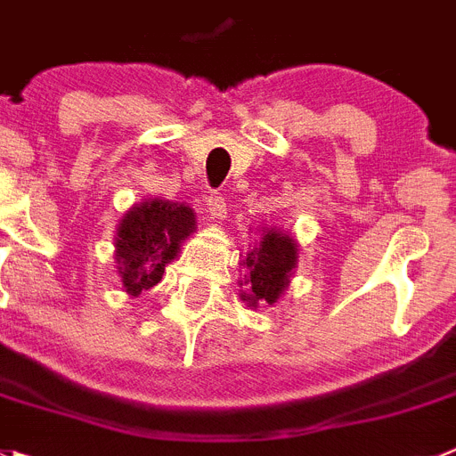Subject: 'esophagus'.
<instances>
[{
	"mask_svg": "<svg viewBox=\"0 0 456 456\" xmlns=\"http://www.w3.org/2000/svg\"><path fill=\"white\" fill-rule=\"evenodd\" d=\"M203 210H206V215L210 216V219H224L225 216V199L221 197L219 192L210 194V197L206 199V203H203Z\"/></svg>",
	"mask_w": 456,
	"mask_h": 456,
	"instance_id": "34e87169",
	"label": "esophagus"
}]
</instances>
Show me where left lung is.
Returning a JSON list of instances; mask_svg holds the SVG:
<instances>
[{
    "label": "left lung",
    "instance_id": "8db88e82",
    "mask_svg": "<svg viewBox=\"0 0 456 456\" xmlns=\"http://www.w3.org/2000/svg\"><path fill=\"white\" fill-rule=\"evenodd\" d=\"M244 264L250 271V277L246 280L248 290L241 293V300L250 302V306L257 302L273 305L289 286V277L297 264V246L289 235H281L271 228L262 237L257 248L248 253Z\"/></svg>",
    "mask_w": 456,
    "mask_h": 456
}]
</instances>
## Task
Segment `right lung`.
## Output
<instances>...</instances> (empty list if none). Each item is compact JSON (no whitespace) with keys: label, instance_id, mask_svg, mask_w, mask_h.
Segmentation results:
<instances>
[{"label":"right lung","instance_id":"1","mask_svg":"<svg viewBox=\"0 0 456 456\" xmlns=\"http://www.w3.org/2000/svg\"><path fill=\"white\" fill-rule=\"evenodd\" d=\"M194 212L185 203L151 201L134 206L123 216L116 235V259L123 286L129 296H141L166 273V264L179 253V246L194 231Z\"/></svg>","mask_w":456,"mask_h":456}]
</instances>
